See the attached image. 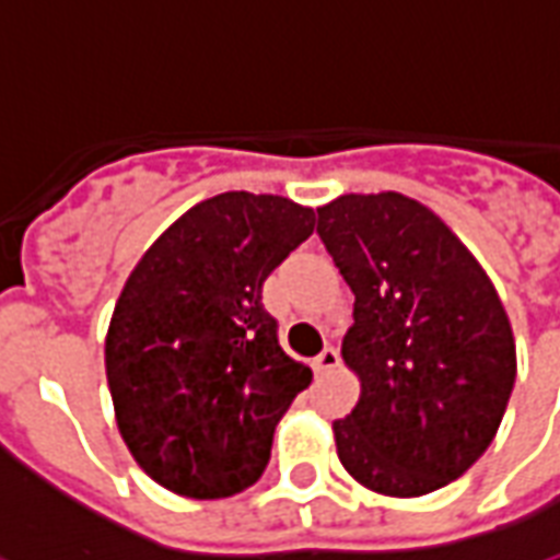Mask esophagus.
Instances as JSON below:
<instances>
[{"mask_svg": "<svg viewBox=\"0 0 560 560\" xmlns=\"http://www.w3.org/2000/svg\"><path fill=\"white\" fill-rule=\"evenodd\" d=\"M339 361H342V358H339V348L327 346L318 358L312 361V366H315V373H334L336 366H339Z\"/></svg>", "mask_w": 560, "mask_h": 560, "instance_id": "1", "label": "esophagus"}]
</instances>
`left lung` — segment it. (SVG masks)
<instances>
[{
	"mask_svg": "<svg viewBox=\"0 0 560 560\" xmlns=\"http://www.w3.org/2000/svg\"><path fill=\"white\" fill-rule=\"evenodd\" d=\"M318 236L354 293L342 358L361 375V400L334 421L342 467L390 498L455 482L491 445L515 385L494 284L428 206L402 194L320 206Z\"/></svg>",
	"mask_w": 560,
	"mask_h": 560,
	"instance_id": "left-lung-1",
	"label": "left lung"
}]
</instances>
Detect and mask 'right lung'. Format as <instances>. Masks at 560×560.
<instances>
[{
	"label": "right lung",
	"mask_w": 560,
	"mask_h": 560,
	"mask_svg": "<svg viewBox=\"0 0 560 560\" xmlns=\"http://www.w3.org/2000/svg\"><path fill=\"white\" fill-rule=\"evenodd\" d=\"M315 230V212L230 190L185 212L120 291L105 375L117 428L154 482L182 498L240 494L312 370L284 354L264 281Z\"/></svg>",
	"instance_id": "1"
}]
</instances>
